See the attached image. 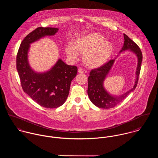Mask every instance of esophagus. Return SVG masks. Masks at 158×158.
Wrapping results in <instances>:
<instances>
[{"mask_svg":"<svg viewBox=\"0 0 158 158\" xmlns=\"http://www.w3.org/2000/svg\"><path fill=\"white\" fill-rule=\"evenodd\" d=\"M78 71L79 73H84V72H85V70L82 68H79Z\"/></svg>","mask_w":158,"mask_h":158,"instance_id":"34e87169","label":"esophagus"}]
</instances>
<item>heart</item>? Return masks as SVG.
Wrapping results in <instances>:
<instances>
[{
    "label": "heart",
    "instance_id": "heart-1",
    "mask_svg": "<svg viewBox=\"0 0 158 158\" xmlns=\"http://www.w3.org/2000/svg\"><path fill=\"white\" fill-rule=\"evenodd\" d=\"M113 50L111 43L105 40L99 33H90L73 41V45H68L66 52L68 56L77 58L78 53L84 54V61L90 68H97L105 64Z\"/></svg>",
    "mask_w": 158,
    "mask_h": 158
}]
</instances>
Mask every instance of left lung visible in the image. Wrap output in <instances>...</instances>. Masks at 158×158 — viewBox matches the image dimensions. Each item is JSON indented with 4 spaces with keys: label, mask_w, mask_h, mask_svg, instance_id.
Masks as SVG:
<instances>
[{
    "label": "left lung",
    "mask_w": 158,
    "mask_h": 158,
    "mask_svg": "<svg viewBox=\"0 0 158 158\" xmlns=\"http://www.w3.org/2000/svg\"><path fill=\"white\" fill-rule=\"evenodd\" d=\"M124 44L120 52L126 50H131L136 54L138 58V65L136 71V78L133 88L128 92L119 97H114L110 95L103 86V81L106 75L112 67L114 60H110L105 64L97 69H92L88 77V94L91 102L100 108L110 109L120 103L127 95L135 89L140 72L141 63L142 60V52L137 44L127 35L123 34Z\"/></svg>",
    "instance_id": "obj_1"
}]
</instances>
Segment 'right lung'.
<instances>
[{
	"label": "right lung",
	"instance_id": "1",
	"mask_svg": "<svg viewBox=\"0 0 158 158\" xmlns=\"http://www.w3.org/2000/svg\"><path fill=\"white\" fill-rule=\"evenodd\" d=\"M58 30L56 28H36L23 40L16 56V68L23 90L38 105L47 108H56L64 103L77 67L59 60L48 72L36 73L28 63L27 53L30 44L44 36L54 35Z\"/></svg>",
	"mask_w": 158,
	"mask_h": 158
}]
</instances>
